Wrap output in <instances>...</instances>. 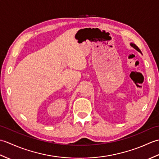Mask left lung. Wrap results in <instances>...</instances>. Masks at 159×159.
<instances>
[{
  "instance_id": "left-lung-1",
  "label": "left lung",
  "mask_w": 159,
  "mask_h": 159,
  "mask_svg": "<svg viewBox=\"0 0 159 159\" xmlns=\"http://www.w3.org/2000/svg\"><path fill=\"white\" fill-rule=\"evenodd\" d=\"M130 46H131L132 47H133V48H134V49H136L138 52H141V50H139V48H138V47H137L135 44H134V43H130Z\"/></svg>"
}]
</instances>
